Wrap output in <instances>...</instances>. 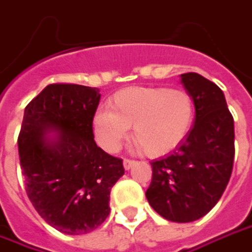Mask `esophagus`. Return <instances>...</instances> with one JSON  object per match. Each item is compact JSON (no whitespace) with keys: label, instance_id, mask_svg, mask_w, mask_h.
I'll return each mask as SVG.
<instances>
[{"label":"esophagus","instance_id":"1","mask_svg":"<svg viewBox=\"0 0 252 252\" xmlns=\"http://www.w3.org/2000/svg\"><path fill=\"white\" fill-rule=\"evenodd\" d=\"M133 166H134V160H130V159H125L123 160V167H125V170H130Z\"/></svg>","mask_w":252,"mask_h":252}]
</instances>
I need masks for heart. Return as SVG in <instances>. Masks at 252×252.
I'll list each match as a JSON object with an SVG mask.
<instances>
[{"instance_id": "obj_1", "label": "heart", "mask_w": 252, "mask_h": 252, "mask_svg": "<svg viewBox=\"0 0 252 252\" xmlns=\"http://www.w3.org/2000/svg\"><path fill=\"white\" fill-rule=\"evenodd\" d=\"M195 105L188 92L164 86H136L116 92L108 109L93 116V133L105 151L115 152L133 126V141L144 155L159 158L178 148L193 125Z\"/></svg>"}]
</instances>
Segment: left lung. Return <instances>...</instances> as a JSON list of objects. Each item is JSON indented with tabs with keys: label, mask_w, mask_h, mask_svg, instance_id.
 Segmentation results:
<instances>
[{
	"label": "left lung",
	"mask_w": 252,
	"mask_h": 252,
	"mask_svg": "<svg viewBox=\"0 0 252 252\" xmlns=\"http://www.w3.org/2000/svg\"><path fill=\"white\" fill-rule=\"evenodd\" d=\"M195 105V122L171 155L152 160V181L145 192L151 207L173 222L204 217L221 199L235 159V125L216 83L196 72L181 74Z\"/></svg>",
	"instance_id": "obj_1"
}]
</instances>
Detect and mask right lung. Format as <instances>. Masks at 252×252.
<instances>
[{
    "label": "right lung",
    "instance_id": "1",
    "mask_svg": "<svg viewBox=\"0 0 252 252\" xmlns=\"http://www.w3.org/2000/svg\"><path fill=\"white\" fill-rule=\"evenodd\" d=\"M100 90L53 83L24 109L17 138L24 185L34 209L65 235H85L109 214L122 159L97 147L93 116Z\"/></svg>",
    "mask_w": 252,
    "mask_h": 252
}]
</instances>
